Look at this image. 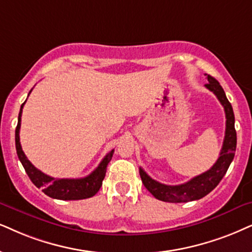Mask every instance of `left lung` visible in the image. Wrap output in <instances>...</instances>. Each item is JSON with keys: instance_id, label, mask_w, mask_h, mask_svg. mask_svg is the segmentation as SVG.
<instances>
[{"instance_id": "8db88e82", "label": "left lung", "mask_w": 252, "mask_h": 252, "mask_svg": "<svg viewBox=\"0 0 252 252\" xmlns=\"http://www.w3.org/2000/svg\"><path fill=\"white\" fill-rule=\"evenodd\" d=\"M208 84H206V88L213 92L219 98L222 106L224 108L225 113V135L223 145H222L220 157L216 163L200 176L194 177L187 183L170 186V185L160 184L151 177L146 174V172L139 167V174H141L142 181L146 187V189L154 195L156 199L161 200L165 202H189L193 200H199L211 193L213 189L218 186L224 174L227 173L229 166H230L232 159H234L235 151H236V130H235V116L230 102L228 101L223 88L219 84L215 78L208 75Z\"/></svg>"}]
</instances>
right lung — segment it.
Masks as SVG:
<instances>
[{"label":"right lung","mask_w":252,"mask_h":252,"mask_svg":"<svg viewBox=\"0 0 252 252\" xmlns=\"http://www.w3.org/2000/svg\"><path fill=\"white\" fill-rule=\"evenodd\" d=\"M24 103L21 106L20 114H18V123L15 131L16 151H17L18 159L21 160L25 172H27V174L34 186L38 187V189H43V192L46 195L58 200H82L94 196L98 192L100 187L102 186V181L104 179V176H106L108 163L111 160L114 150L108 152L106 157L102 159V161L98 164V166L89 176L85 178H80V179H58V178L47 176V174L43 173V172L38 170V168L34 167L30 163V160L27 158L23 150H22L20 142V129Z\"/></svg>","instance_id":"1"}]
</instances>
